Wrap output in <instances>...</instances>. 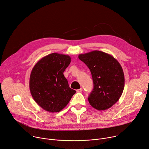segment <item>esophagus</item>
<instances>
[{"label":"esophagus","instance_id":"obj_1","mask_svg":"<svg viewBox=\"0 0 149 149\" xmlns=\"http://www.w3.org/2000/svg\"><path fill=\"white\" fill-rule=\"evenodd\" d=\"M82 91H83V89H82V88H80V89L76 90V91H77V93H81Z\"/></svg>","mask_w":149,"mask_h":149}]
</instances>
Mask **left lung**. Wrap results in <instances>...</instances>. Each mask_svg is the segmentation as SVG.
Returning <instances> with one entry per match:
<instances>
[{"mask_svg":"<svg viewBox=\"0 0 149 149\" xmlns=\"http://www.w3.org/2000/svg\"><path fill=\"white\" fill-rule=\"evenodd\" d=\"M78 58L89 68L94 89L88 97L89 104L98 110L112 107L121 97L125 77L118 61L109 54L93 51L79 54Z\"/></svg>","mask_w":149,"mask_h":149,"instance_id":"left-lung-1","label":"left lung"}]
</instances>
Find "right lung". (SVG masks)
<instances>
[{
  "instance_id": "add662e5",
  "label": "right lung",
  "mask_w": 149,
  "mask_h": 149,
  "mask_svg": "<svg viewBox=\"0 0 149 149\" xmlns=\"http://www.w3.org/2000/svg\"><path fill=\"white\" fill-rule=\"evenodd\" d=\"M70 62L69 55L52 53L43 57L33 67L29 81L30 93L43 110L60 111L76 93L63 74Z\"/></svg>"
}]
</instances>
